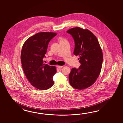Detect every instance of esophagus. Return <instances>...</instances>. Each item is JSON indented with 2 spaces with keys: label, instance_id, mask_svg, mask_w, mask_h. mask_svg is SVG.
<instances>
[{
  "label": "esophagus",
  "instance_id": "obj_1",
  "mask_svg": "<svg viewBox=\"0 0 123 123\" xmlns=\"http://www.w3.org/2000/svg\"><path fill=\"white\" fill-rule=\"evenodd\" d=\"M63 66H60V65H58L57 67L58 68H62Z\"/></svg>",
  "mask_w": 123,
  "mask_h": 123
}]
</instances>
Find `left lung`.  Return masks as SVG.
<instances>
[{"label":"left lung","mask_w":123,"mask_h":123,"mask_svg":"<svg viewBox=\"0 0 123 123\" xmlns=\"http://www.w3.org/2000/svg\"><path fill=\"white\" fill-rule=\"evenodd\" d=\"M67 32L73 37L75 42L74 55L80 56L81 65L73 68L69 75L71 86L83 90L94 84L99 75L102 67L103 54L96 37L89 30L80 27L73 28Z\"/></svg>","instance_id":"1"}]
</instances>
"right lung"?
<instances>
[{
  "label": "right lung",
  "instance_id": "1",
  "mask_svg": "<svg viewBox=\"0 0 123 123\" xmlns=\"http://www.w3.org/2000/svg\"><path fill=\"white\" fill-rule=\"evenodd\" d=\"M57 35L51 32L37 33L26 40L21 52V60L26 78L33 86L41 90L53 86V77L57 70L55 66L43 63L50 40Z\"/></svg>",
  "mask_w": 123,
  "mask_h": 123
}]
</instances>
